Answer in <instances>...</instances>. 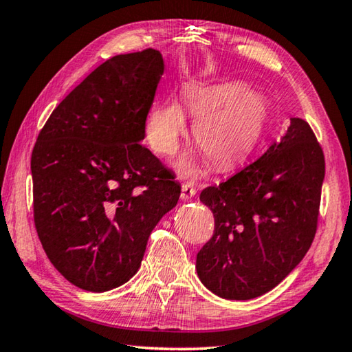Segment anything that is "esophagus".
<instances>
[{
	"instance_id": "34e87169",
	"label": "esophagus",
	"mask_w": 352,
	"mask_h": 352,
	"mask_svg": "<svg viewBox=\"0 0 352 352\" xmlns=\"http://www.w3.org/2000/svg\"><path fill=\"white\" fill-rule=\"evenodd\" d=\"M195 192H197V190H195L194 184L184 183L183 186H182V199L183 200H190L195 195Z\"/></svg>"
}]
</instances>
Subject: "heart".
Segmentation results:
<instances>
[{
    "label": "heart",
    "mask_w": 352,
    "mask_h": 352,
    "mask_svg": "<svg viewBox=\"0 0 352 352\" xmlns=\"http://www.w3.org/2000/svg\"><path fill=\"white\" fill-rule=\"evenodd\" d=\"M183 100L195 118V144L216 169H230L245 160L258 144L269 119L267 100L239 82L190 83L184 87ZM184 133L186 116L177 100L160 104L148 113L146 136L158 155L175 153ZM182 168L190 170L186 162Z\"/></svg>",
    "instance_id": "b5f03b06"
}]
</instances>
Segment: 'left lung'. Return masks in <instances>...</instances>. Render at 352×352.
<instances>
[{
  "label": "left lung",
  "mask_w": 352,
  "mask_h": 352,
  "mask_svg": "<svg viewBox=\"0 0 352 352\" xmlns=\"http://www.w3.org/2000/svg\"><path fill=\"white\" fill-rule=\"evenodd\" d=\"M324 153L311 126L287 132L247 168L200 192L214 233L197 253L200 281L228 300L272 290L300 264L317 233Z\"/></svg>",
  "instance_id": "1"
}]
</instances>
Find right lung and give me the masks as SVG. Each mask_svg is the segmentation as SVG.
Returning a JSON list of instances; mask_svg holds the SVG:
<instances>
[{
	"instance_id": "add662e5",
	"label": "right lung",
	"mask_w": 352,
	"mask_h": 352,
	"mask_svg": "<svg viewBox=\"0 0 352 352\" xmlns=\"http://www.w3.org/2000/svg\"><path fill=\"white\" fill-rule=\"evenodd\" d=\"M163 71L153 47L109 58L37 136L35 230L52 265L79 289L127 283L152 230L180 197L174 174L141 142Z\"/></svg>"
}]
</instances>
